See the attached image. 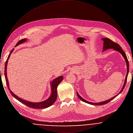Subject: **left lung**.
Segmentation results:
<instances>
[{
  "label": "left lung",
  "instance_id": "8db88e82",
  "mask_svg": "<svg viewBox=\"0 0 133 133\" xmlns=\"http://www.w3.org/2000/svg\"><path fill=\"white\" fill-rule=\"evenodd\" d=\"M102 40L104 41V47H103V50H106L108 49H110V48H113L115 50H116L117 51H118L121 54H122V55H123V57L125 58V60L126 61V62L127 64V73L126 76V78H125V82L124 84V86L123 87V88L122 89V90H121L120 93L117 94V95L115 96L113 98H112L110 99H109L107 101H105L102 102H100V103H92V102H90L87 101L86 100H85V99H84L82 98L80 95L78 94V93H77V94L78 97L82 101L84 102L85 103H87L89 104H91V105H104V104H106L108 103H109V102L111 101V100H112L113 99H114L116 97H117L118 95H119L120 93H121L123 89L125 88V86L126 85V84L127 81V77H128V75L129 73V62H128V58L127 57L125 53V52L123 51V50L122 49V47H121L118 44L115 43L113 42V41H112L111 40H110L109 38H103Z\"/></svg>",
  "mask_w": 133,
  "mask_h": 133
}]
</instances>
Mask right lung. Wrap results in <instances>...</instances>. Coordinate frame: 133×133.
Returning <instances> with one entry per match:
<instances>
[{"label":"right lung","mask_w":133,"mask_h":133,"mask_svg":"<svg viewBox=\"0 0 133 133\" xmlns=\"http://www.w3.org/2000/svg\"><path fill=\"white\" fill-rule=\"evenodd\" d=\"M26 41V39H25V38H24V39H22L19 40V41L17 42V43L15 45V46H17L18 45L20 44L21 43H22L25 42ZM13 49H13L10 52V54H9L8 58L7 59L6 62H5V69H4V75H5V77L6 82L7 85V87L8 88V90H9L10 93L11 94V95H12L13 96L15 99H16L17 100H18L19 101L21 102L23 104H24V105H25L26 106H27L29 107L34 108V109H44V108L50 107L55 102L56 99H57V86H58L59 84L62 81V80L63 79V76L58 77H57V78L54 79L53 81L51 83V90H52L51 95L50 96V97L48 99H47L46 101L41 102H39V103H32V102L24 100L20 98L18 96H17L16 95H15L14 93H13L10 90V89L9 88L8 81V79H7V64L8 62V59L10 56L11 53L12 52Z\"/></svg>","instance_id":"obj_1"}]
</instances>
